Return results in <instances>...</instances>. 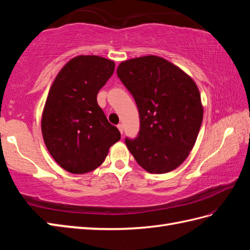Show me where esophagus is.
Instances as JSON below:
<instances>
[{
    "mask_svg": "<svg viewBox=\"0 0 250 250\" xmlns=\"http://www.w3.org/2000/svg\"><path fill=\"white\" fill-rule=\"evenodd\" d=\"M117 128L119 129V131H120V133H121V134H124V125H122L120 124V125H117Z\"/></svg>",
    "mask_w": 250,
    "mask_h": 250,
    "instance_id": "esophagus-1",
    "label": "esophagus"
}]
</instances>
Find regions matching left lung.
Returning a JSON list of instances; mask_svg holds the SVG:
<instances>
[{
	"label": "left lung",
	"mask_w": 250,
	"mask_h": 250,
	"mask_svg": "<svg viewBox=\"0 0 250 250\" xmlns=\"http://www.w3.org/2000/svg\"><path fill=\"white\" fill-rule=\"evenodd\" d=\"M121 83L134 98L140 131L125 144L136 162L152 174L178 167L194 146L203 120L199 89L187 74L157 56L121 62Z\"/></svg>",
	"instance_id": "obj_1"
}]
</instances>
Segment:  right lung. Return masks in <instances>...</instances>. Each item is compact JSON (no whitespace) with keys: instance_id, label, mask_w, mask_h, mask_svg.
<instances>
[{"instance_id":"add662e5","label":"right lung","mask_w":250,"mask_h":250,"mask_svg":"<svg viewBox=\"0 0 250 250\" xmlns=\"http://www.w3.org/2000/svg\"><path fill=\"white\" fill-rule=\"evenodd\" d=\"M115 63L98 56H78L58 74L42 117L47 149L65 171L83 174L100 167L120 132L110 125L97 95L113 75Z\"/></svg>"}]
</instances>
